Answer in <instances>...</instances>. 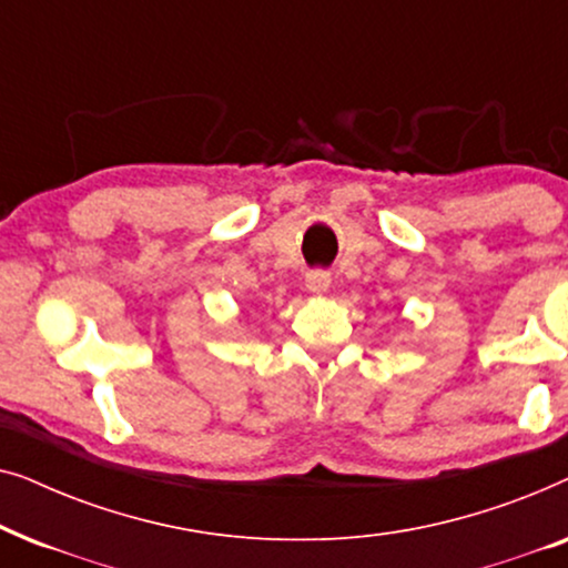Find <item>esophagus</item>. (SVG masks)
<instances>
[{"instance_id": "obj_1", "label": "esophagus", "mask_w": 568, "mask_h": 568, "mask_svg": "<svg viewBox=\"0 0 568 568\" xmlns=\"http://www.w3.org/2000/svg\"><path fill=\"white\" fill-rule=\"evenodd\" d=\"M331 286V274L323 268H313L307 274V290L310 292H325Z\"/></svg>"}]
</instances>
